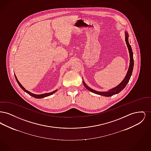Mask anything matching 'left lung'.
<instances>
[{
	"label": "left lung",
	"instance_id": "1",
	"mask_svg": "<svg viewBox=\"0 0 151 151\" xmlns=\"http://www.w3.org/2000/svg\"><path fill=\"white\" fill-rule=\"evenodd\" d=\"M129 36L128 34L126 32V36H125V41L127 44L128 49L129 51V57H130V62H129V68L128 70L127 73L124 78V79L122 80V82L117 86L109 90L108 92H99V91H96L95 90H93L91 88H90L89 86H87L86 84L84 83V81H83V84L84 85L86 89L89 91H90L91 92L97 94H99L101 96H105V97H110L111 96H113L116 94H118L120 92H121L122 90L125 88V86H126V85L127 84L128 82L129 81V79L131 78V76L132 75V70H133V68H134V58H133V52L132 51L131 47L129 45Z\"/></svg>",
	"mask_w": 151,
	"mask_h": 151
}]
</instances>
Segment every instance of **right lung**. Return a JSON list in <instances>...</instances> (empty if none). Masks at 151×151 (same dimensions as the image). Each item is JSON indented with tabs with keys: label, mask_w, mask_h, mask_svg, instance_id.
I'll list each match as a JSON object with an SVG mask.
<instances>
[{
	"label": "right lung",
	"mask_w": 151,
	"mask_h": 151,
	"mask_svg": "<svg viewBox=\"0 0 151 151\" xmlns=\"http://www.w3.org/2000/svg\"><path fill=\"white\" fill-rule=\"evenodd\" d=\"M14 76H15V78H16V81H17V82L18 84L19 85V86H20V88H22V89L24 92H27V93L29 94V95H30L31 96H32V97H35V98H36V99H42V98H43V97H47V96H50L51 94L54 93H55V92H57V90H55V91H53V92H51L50 93L41 94H35L32 93H30V92H29V91H28L27 90H26V89H25L23 86H22V84L20 83V82L18 81V80L17 79V78H16V75H15V74H14Z\"/></svg>",
	"instance_id": "add662e5"
}]
</instances>
